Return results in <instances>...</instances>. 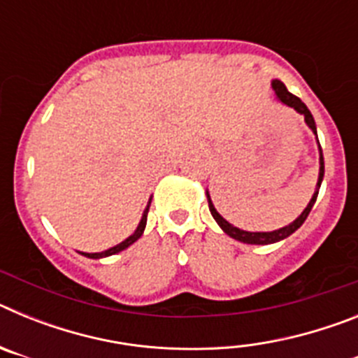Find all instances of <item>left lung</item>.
<instances>
[{
    "label": "left lung",
    "mask_w": 358,
    "mask_h": 358,
    "mask_svg": "<svg viewBox=\"0 0 358 358\" xmlns=\"http://www.w3.org/2000/svg\"><path fill=\"white\" fill-rule=\"evenodd\" d=\"M273 90L274 93H276V98L280 100L283 106L287 107H292V109H296L299 115L305 116V122L306 125H308L310 129H312V132H314L315 136H317V129H315V122H314V116H312V113L308 110V107L305 106V103L299 100V98L296 96V94L289 93V90L285 87V84L281 80H273ZM319 143V141H317ZM322 177H324V157H322V150H321V145H319V179H317V189H315V194L312 195V199H310L308 206L303 210V213L299 215V217L294 220V222H290L289 226L285 227H280V229H274V231H258V233H251V231H243V229H238V227H235L233 224H229L226 220V218L222 217V215L218 213L217 210H215L213 202H211V197L210 194H208L206 189V197H208V206H210V211L211 215H213V218L217 220V224L220 227H222V231L226 233V235H229L231 238L238 240V242H243V243H252V245H267V243H274V242H280V240H285L287 236H290L296 229H299V227L303 226V222L306 220V217H308L310 210H312V206L315 204V199H317V194H319V188H321V182H322Z\"/></svg>",
    "instance_id": "left-lung-1"
}]
</instances>
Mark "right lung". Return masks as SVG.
I'll return each mask as SVG.
<instances>
[{"label":"right lung","instance_id":"right-lung-1","mask_svg":"<svg viewBox=\"0 0 358 358\" xmlns=\"http://www.w3.org/2000/svg\"><path fill=\"white\" fill-rule=\"evenodd\" d=\"M150 201H152V199H150ZM150 201H148L147 208H145L143 217H141L140 224H138V227H136V231H134V233H132L131 236H129V238H125V240H123V242H120L118 245H115V248L107 249V251H102V252H80V255L87 256V258H93V260H98V258H106V256L116 255V252L123 251V249H127L129 245H132V243H134L136 240H138L141 235H143L145 226H147V215H148V208H150Z\"/></svg>","mask_w":358,"mask_h":358}]
</instances>
